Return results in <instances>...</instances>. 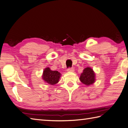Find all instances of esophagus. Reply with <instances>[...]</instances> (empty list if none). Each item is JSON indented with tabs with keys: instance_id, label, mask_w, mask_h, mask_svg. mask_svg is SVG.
I'll return each mask as SVG.
<instances>
[{
	"instance_id": "esophagus-1",
	"label": "esophagus",
	"mask_w": 128,
	"mask_h": 128,
	"mask_svg": "<svg viewBox=\"0 0 128 128\" xmlns=\"http://www.w3.org/2000/svg\"><path fill=\"white\" fill-rule=\"evenodd\" d=\"M67 71L68 72H74V69L72 68H70L68 69Z\"/></svg>"
}]
</instances>
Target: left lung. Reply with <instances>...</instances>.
<instances>
[{
	"label": "left lung",
	"mask_w": 128,
	"mask_h": 128,
	"mask_svg": "<svg viewBox=\"0 0 128 128\" xmlns=\"http://www.w3.org/2000/svg\"><path fill=\"white\" fill-rule=\"evenodd\" d=\"M80 80L86 86H90L96 82V74L91 68L87 67L83 70L80 76Z\"/></svg>",
	"instance_id": "obj_1"
}]
</instances>
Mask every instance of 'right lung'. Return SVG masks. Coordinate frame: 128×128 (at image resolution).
Segmentation results:
<instances>
[{"instance_id": "1", "label": "right lung", "mask_w": 128, "mask_h": 128, "mask_svg": "<svg viewBox=\"0 0 128 128\" xmlns=\"http://www.w3.org/2000/svg\"><path fill=\"white\" fill-rule=\"evenodd\" d=\"M61 74L58 71H52L49 68H45L42 73V78L44 82L50 85L56 84L59 82Z\"/></svg>"}]
</instances>
